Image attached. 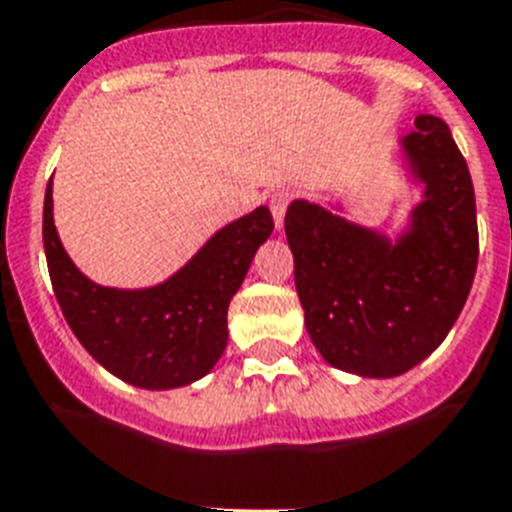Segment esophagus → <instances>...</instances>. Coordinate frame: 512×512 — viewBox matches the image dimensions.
Listing matches in <instances>:
<instances>
[{
    "mask_svg": "<svg viewBox=\"0 0 512 512\" xmlns=\"http://www.w3.org/2000/svg\"><path fill=\"white\" fill-rule=\"evenodd\" d=\"M291 203V195L288 193H275L270 198V213H273V221H275V229L283 231V221H286V208Z\"/></svg>",
    "mask_w": 512,
    "mask_h": 512,
    "instance_id": "1",
    "label": "esophagus"
}]
</instances>
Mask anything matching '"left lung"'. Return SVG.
Returning a JSON list of instances; mask_svg holds the SVG:
<instances>
[{"mask_svg":"<svg viewBox=\"0 0 512 512\" xmlns=\"http://www.w3.org/2000/svg\"><path fill=\"white\" fill-rule=\"evenodd\" d=\"M397 144L402 180L422 193L394 234L348 219L340 198H299L286 213L306 332L330 366L363 379L425 361L477 273L474 185L448 126L422 113Z\"/></svg>","mask_w":512,"mask_h":512,"instance_id":"1","label":"left lung"}]
</instances>
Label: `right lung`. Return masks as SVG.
I'll use <instances>...</instances> for the list:
<instances>
[{"instance_id": "obj_1", "label": "right lung", "mask_w": 512, "mask_h": 512, "mask_svg": "<svg viewBox=\"0 0 512 512\" xmlns=\"http://www.w3.org/2000/svg\"><path fill=\"white\" fill-rule=\"evenodd\" d=\"M270 234L273 216L260 206L221 226L162 283L100 286L61 244L53 224V180L43 201V250L66 324L115 379L151 391L180 389L213 371L229 342L226 311Z\"/></svg>"}]
</instances>
